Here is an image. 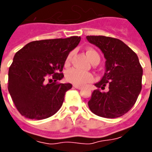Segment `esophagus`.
I'll use <instances>...</instances> for the list:
<instances>
[{"instance_id": "esophagus-1", "label": "esophagus", "mask_w": 152, "mask_h": 152, "mask_svg": "<svg viewBox=\"0 0 152 152\" xmlns=\"http://www.w3.org/2000/svg\"><path fill=\"white\" fill-rule=\"evenodd\" d=\"M73 87H74V88H76V89H78V90H81V89H82V88H81V87H80V86L74 85Z\"/></svg>"}]
</instances>
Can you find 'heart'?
<instances>
[{"mask_svg": "<svg viewBox=\"0 0 152 152\" xmlns=\"http://www.w3.org/2000/svg\"><path fill=\"white\" fill-rule=\"evenodd\" d=\"M86 53H87V56H88V57L89 58L91 61L94 58H96V57L100 60L99 53L95 50H93V49H88V50H87ZM72 56V52L69 53V55L67 56L65 61H64V64L66 66H68L70 64ZM65 77H66V80L69 82L77 86H83L85 83H88V82H90V81L93 80L92 74L90 73V72H87L81 71V70L76 69V68L69 69L66 72Z\"/></svg>", "mask_w": 152, "mask_h": 152, "instance_id": "b5f03b06", "label": "heart"}]
</instances>
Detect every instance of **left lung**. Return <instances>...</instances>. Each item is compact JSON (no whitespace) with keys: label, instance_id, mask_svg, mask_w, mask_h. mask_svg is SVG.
<instances>
[{"label":"left lung","instance_id":"8db88e82","mask_svg":"<svg viewBox=\"0 0 152 152\" xmlns=\"http://www.w3.org/2000/svg\"><path fill=\"white\" fill-rule=\"evenodd\" d=\"M88 41L101 50L106 58V71L97 90L88 102L91 111L106 118L126 113L137 102L142 88L143 69L136 53L118 39L106 36H87ZM106 93L102 92L105 86Z\"/></svg>","mask_w":152,"mask_h":152}]
</instances>
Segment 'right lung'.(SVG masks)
I'll return each mask as SVG.
<instances>
[{
	"label": "right lung",
	"instance_id": "right-lung-1",
	"mask_svg": "<svg viewBox=\"0 0 152 152\" xmlns=\"http://www.w3.org/2000/svg\"><path fill=\"white\" fill-rule=\"evenodd\" d=\"M80 39L72 36L31 42L15 53L8 70V89L21 115L42 120L59 110L72 85L57 81L64 77L61 72L67 56Z\"/></svg>",
	"mask_w": 152,
	"mask_h": 152
}]
</instances>
